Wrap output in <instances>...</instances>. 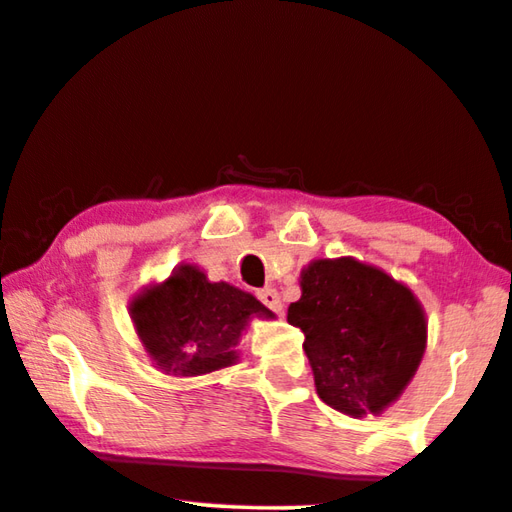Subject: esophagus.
I'll return each instance as SVG.
<instances>
[{
	"instance_id": "1",
	"label": "esophagus",
	"mask_w": 512,
	"mask_h": 512,
	"mask_svg": "<svg viewBox=\"0 0 512 512\" xmlns=\"http://www.w3.org/2000/svg\"><path fill=\"white\" fill-rule=\"evenodd\" d=\"M257 298L262 300V305L269 307V310L273 312H280L282 310V300H280V294L275 289H262L257 291Z\"/></svg>"
}]
</instances>
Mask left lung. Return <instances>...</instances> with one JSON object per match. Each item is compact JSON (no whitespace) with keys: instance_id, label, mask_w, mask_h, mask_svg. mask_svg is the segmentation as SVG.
Segmentation results:
<instances>
[{"instance_id":"1","label":"left lung","mask_w":512,"mask_h":512,"mask_svg":"<svg viewBox=\"0 0 512 512\" xmlns=\"http://www.w3.org/2000/svg\"><path fill=\"white\" fill-rule=\"evenodd\" d=\"M287 321L303 330L316 394L344 415H380L426 348L424 310L408 287L351 257L316 259Z\"/></svg>"}]
</instances>
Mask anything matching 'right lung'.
Masks as SVG:
<instances>
[{
    "mask_svg": "<svg viewBox=\"0 0 512 512\" xmlns=\"http://www.w3.org/2000/svg\"><path fill=\"white\" fill-rule=\"evenodd\" d=\"M129 310L145 351L173 376L230 367L250 316H273L255 296L227 282H209L196 266L175 269L164 285L136 296Z\"/></svg>",
    "mask_w": 512,
    "mask_h": 512,
    "instance_id": "obj_1",
    "label": "right lung"
}]
</instances>
